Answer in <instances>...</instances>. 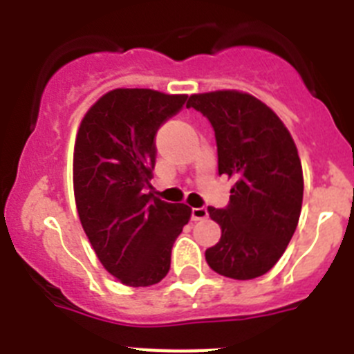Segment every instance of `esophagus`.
<instances>
[{"mask_svg":"<svg viewBox=\"0 0 354 354\" xmlns=\"http://www.w3.org/2000/svg\"><path fill=\"white\" fill-rule=\"evenodd\" d=\"M209 216L207 209L205 207H193L192 209V220L193 221H200V220H205Z\"/></svg>","mask_w":354,"mask_h":354,"instance_id":"34e87169","label":"esophagus"}]
</instances>
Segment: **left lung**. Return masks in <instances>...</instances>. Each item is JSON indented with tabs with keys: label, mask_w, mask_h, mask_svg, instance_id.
Segmentation results:
<instances>
[{
	"label": "left lung",
	"mask_w": 354,
	"mask_h": 354,
	"mask_svg": "<svg viewBox=\"0 0 354 354\" xmlns=\"http://www.w3.org/2000/svg\"><path fill=\"white\" fill-rule=\"evenodd\" d=\"M187 108L211 122L218 171L236 180L227 207H209L221 237L205 250V261L234 280L262 277L282 257L298 227L303 202L298 149L273 109L250 93H195Z\"/></svg>",
	"instance_id": "8db88e82"
}]
</instances>
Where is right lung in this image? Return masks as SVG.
<instances>
[{
    "instance_id": "right-lung-1",
    "label": "right lung",
    "mask_w": 354,
    "mask_h": 354,
    "mask_svg": "<svg viewBox=\"0 0 354 354\" xmlns=\"http://www.w3.org/2000/svg\"><path fill=\"white\" fill-rule=\"evenodd\" d=\"M187 95L117 88L86 111L74 145V198L90 245L124 286L149 287L170 270L171 246L189 221L186 204L152 195L156 133Z\"/></svg>"
}]
</instances>
